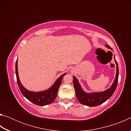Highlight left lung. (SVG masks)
<instances>
[{"label": "left lung", "instance_id": "8db88e82", "mask_svg": "<svg viewBox=\"0 0 131 131\" xmlns=\"http://www.w3.org/2000/svg\"><path fill=\"white\" fill-rule=\"evenodd\" d=\"M105 46L106 47L109 48V49H112V47H110L107 44H106ZM114 58H115V57H114ZM115 62H116L117 65V73L116 79H115L112 87L109 89L103 92H93L87 94L82 90L78 81V80L73 76V80L74 87L77 99L81 104L84 105L91 106V107L96 106L104 103L112 96V95L113 94L116 89L118 80V66L116 59H115Z\"/></svg>", "mask_w": 131, "mask_h": 131}]
</instances>
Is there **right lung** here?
Returning <instances> with one entry per match:
<instances>
[{
    "mask_svg": "<svg viewBox=\"0 0 131 131\" xmlns=\"http://www.w3.org/2000/svg\"><path fill=\"white\" fill-rule=\"evenodd\" d=\"M17 63V60L15 63V73H16L17 81L19 90L24 96L31 102L38 106H45L52 103L56 98L59 88L62 83V80L63 76L66 75V73L63 74L61 77H59L53 84L52 87L48 90L42 92H32L26 90L21 84L19 79L18 73Z\"/></svg>",
    "mask_w": 131,
    "mask_h": 131,
    "instance_id": "obj_1",
    "label": "right lung"
}]
</instances>
